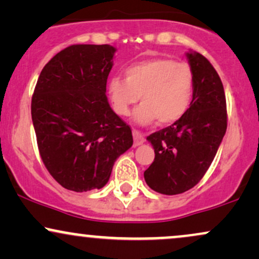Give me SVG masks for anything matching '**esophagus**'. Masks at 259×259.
Segmentation results:
<instances>
[{"label": "esophagus", "instance_id": "obj_1", "mask_svg": "<svg viewBox=\"0 0 259 259\" xmlns=\"http://www.w3.org/2000/svg\"><path fill=\"white\" fill-rule=\"evenodd\" d=\"M133 136H134V146H140V145H142L145 142L144 134L138 132V130H134Z\"/></svg>", "mask_w": 259, "mask_h": 259}]
</instances>
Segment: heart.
I'll return each mask as SVG.
<instances>
[{
    "label": "heart",
    "instance_id": "heart-1",
    "mask_svg": "<svg viewBox=\"0 0 259 259\" xmlns=\"http://www.w3.org/2000/svg\"><path fill=\"white\" fill-rule=\"evenodd\" d=\"M125 79L113 76L108 90L113 109L129 115L132 107L141 101L134 112V120L141 125L158 120L162 125L179 120L187 112L195 86L194 70L185 62L171 58H152L138 62L125 69Z\"/></svg>",
    "mask_w": 259,
    "mask_h": 259
}]
</instances>
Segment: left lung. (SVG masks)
<instances>
[{
    "label": "left lung",
    "mask_w": 259,
    "mask_h": 259,
    "mask_svg": "<svg viewBox=\"0 0 259 259\" xmlns=\"http://www.w3.org/2000/svg\"><path fill=\"white\" fill-rule=\"evenodd\" d=\"M195 86L190 108L170 126L147 136L154 160L144 173L153 191L183 194L200 181L212 164L227 132V101L218 73L198 52H186Z\"/></svg>",
    "instance_id": "obj_1"
}]
</instances>
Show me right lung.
Segmentation results:
<instances>
[{
	"mask_svg": "<svg viewBox=\"0 0 259 259\" xmlns=\"http://www.w3.org/2000/svg\"><path fill=\"white\" fill-rule=\"evenodd\" d=\"M115 51L111 45H73L45 65L37 79L31 119L38 151L64 189L103 187L118 157L133 146L132 129L106 96Z\"/></svg>",
	"mask_w": 259,
	"mask_h": 259,
	"instance_id": "obj_1",
	"label": "right lung"
}]
</instances>
